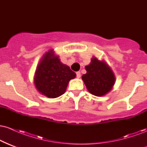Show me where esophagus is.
<instances>
[{"label": "esophagus", "mask_w": 147, "mask_h": 147, "mask_svg": "<svg viewBox=\"0 0 147 147\" xmlns=\"http://www.w3.org/2000/svg\"><path fill=\"white\" fill-rule=\"evenodd\" d=\"M76 75H77V78H80V77H81V72L79 71L76 72Z\"/></svg>", "instance_id": "1"}]
</instances>
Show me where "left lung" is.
Returning <instances> with one entry per match:
<instances>
[{"instance_id":"left-lung-1","label":"left lung","mask_w":147,"mask_h":147,"mask_svg":"<svg viewBox=\"0 0 147 147\" xmlns=\"http://www.w3.org/2000/svg\"><path fill=\"white\" fill-rule=\"evenodd\" d=\"M85 69L86 73L82 75V79L90 93L102 97L112 90L115 83V77L105 61L99 60L93 57L90 64L86 65Z\"/></svg>"}]
</instances>
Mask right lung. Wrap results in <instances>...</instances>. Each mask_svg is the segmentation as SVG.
Returning <instances> with one entry per match:
<instances>
[{"instance_id": "obj_1", "label": "right lung", "mask_w": 147, "mask_h": 147, "mask_svg": "<svg viewBox=\"0 0 147 147\" xmlns=\"http://www.w3.org/2000/svg\"><path fill=\"white\" fill-rule=\"evenodd\" d=\"M76 77L68 65L61 61L53 49L45 52L36 66L34 84L36 90L48 98L65 93L69 82Z\"/></svg>"}]
</instances>
